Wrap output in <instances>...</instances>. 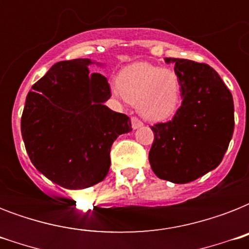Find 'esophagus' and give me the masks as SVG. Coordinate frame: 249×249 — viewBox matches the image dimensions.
Returning a JSON list of instances; mask_svg holds the SVG:
<instances>
[{"mask_svg":"<svg viewBox=\"0 0 249 249\" xmlns=\"http://www.w3.org/2000/svg\"><path fill=\"white\" fill-rule=\"evenodd\" d=\"M142 125H143V123H142V121H141L140 119H138V117H136V116L132 117V128L133 129L141 128Z\"/></svg>","mask_w":249,"mask_h":249,"instance_id":"esophagus-1","label":"esophagus"}]
</instances>
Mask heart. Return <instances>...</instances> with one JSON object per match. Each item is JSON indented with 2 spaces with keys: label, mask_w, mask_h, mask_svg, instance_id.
Returning a JSON list of instances; mask_svg holds the SVG:
<instances>
[{
  "label": "heart",
  "mask_w": 249,
  "mask_h": 249,
  "mask_svg": "<svg viewBox=\"0 0 249 249\" xmlns=\"http://www.w3.org/2000/svg\"><path fill=\"white\" fill-rule=\"evenodd\" d=\"M113 93L137 106L143 117L160 121L177 111L181 99V83L172 70L136 63L121 72L119 84L113 86Z\"/></svg>",
  "instance_id": "1"
}]
</instances>
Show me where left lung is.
<instances>
[{"mask_svg": "<svg viewBox=\"0 0 249 249\" xmlns=\"http://www.w3.org/2000/svg\"><path fill=\"white\" fill-rule=\"evenodd\" d=\"M179 77L182 105L173 119L152 125L148 160L154 173L187 183L220 165L234 133V102L211 66L165 58Z\"/></svg>", "mask_w": 249, "mask_h": 249, "instance_id": "8db88e82", "label": "left lung"}]
</instances>
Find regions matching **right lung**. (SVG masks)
Listing matches in <instances>:
<instances>
[{
	"label": "right lung",
	"mask_w": 249,
	"mask_h": 249,
	"mask_svg": "<svg viewBox=\"0 0 249 249\" xmlns=\"http://www.w3.org/2000/svg\"><path fill=\"white\" fill-rule=\"evenodd\" d=\"M90 59L62 60L32 86L21 115V137L38 172L64 189H86L108 173L113 141L130 119L105 105L111 88L89 73Z\"/></svg>",
	"instance_id": "add662e5"
}]
</instances>
